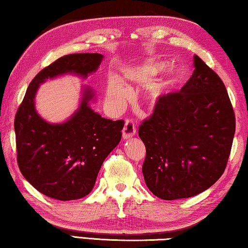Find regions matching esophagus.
<instances>
[{"label":"esophagus","instance_id":"34e87169","mask_svg":"<svg viewBox=\"0 0 248 248\" xmlns=\"http://www.w3.org/2000/svg\"><path fill=\"white\" fill-rule=\"evenodd\" d=\"M122 133L123 139H129L135 136V134H136V126H135V123L132 119H127L125 121V125Z\"/></svg>","mask_w":248,"mask_h":248}]
</instances>
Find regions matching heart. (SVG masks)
<instances>
[{
	"mask_svg": "<svg viewBox=\"0 0 248 248\" xmlns=\"http://www.w3.org/2000/svg\"><path fill=\"white\" fill-rule=\"evenodd\" d=\"M165 64L162 63V62H153L150 67V70L152 73H157L160 72L161 70L164 69ZM172 78H170V81H167L165 84H171L172 83ZM128 94V90L126 85L124 84V82L121 80L119 77L113 76L109 78V82H108V88H107V97H108V99L113 102L115 105H123L125 100H126V97H127Z\"/></svg>",
	"mask_w": 248,
	"mask_h": 248,
	"instance_id": "obj_1",
	"label": "heart"
}]
</instances>
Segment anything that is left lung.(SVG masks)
Wrapping results in <instances>:
<instances>
[{"instance_id":"8db88e82","label":"left lung","mask_w":248,"mask_h":248,"mask_svg":"<svg viewBox=\"0 0 248 248\" xmlns=\"http://www.w3.org/2000/svg\"><path fill=\"white\" fill-rule=\"evenodd\" d=\"M179 92L158 97L152 115L139 126L146 146L142 174L162 200L194 197L226 170L235 133V115L226 86L199 56Z\"/></svg>"}]
</instances>
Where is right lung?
<instances>
[{"label":"right lung","instance_id":"right-lung-1","mask_svg":"<svg viewBox=\"0 0 248 248\" xmlns=\"http://www.w3.org/2000/svg\"><path fill=\"white\" fill-rule=\"evenodd\" d=\"M101 54L62 56L36 74L15 116L17 162L22 176L44 195L59 201L82 199L94 188L98 172L122 137L124 121L101 118L85 88L80 108L67 122L49 124L36 113L34 97L46 78L63 73L82 78L95 72Z\"/></svg>","mask_w":248,"mask_h":248}]
</instances>
